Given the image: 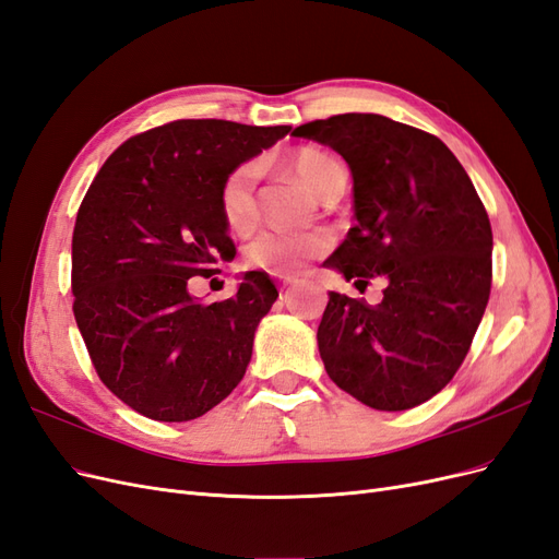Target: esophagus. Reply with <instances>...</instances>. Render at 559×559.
I'll list each match as a JSON object with an SVG mask.
<instances>
[{"instance_id": "34e87169", "label": "esophagus", "mask_w": 559, "mask_h": 559, "mask_svg": "<svg viewBox=\"0 0 559 559\" xmlns=\"http://www.w3.org/2000/svg\"><path fill=\"white\" fill-rule=\"evenodd\" d=\"M298 282L296 280H292V277H286L284 282H282V286H280V289H282V294H286V292H289V289H294V286H296Z\"/></svg>"}]
</instances>
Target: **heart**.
<instances>
[{
	"label": "heart",
	"instance_id": "1",
	"mask_svg": "<svg viewBox=\"0 0 559 559\" xmlns=\"http://www.w3.org/2000/svg\"><path fill=\"white\" fill-rule=\"evenodd\" d=\"M292 170L312 193L324 198L345 175L343 165L314 146H302L292 156ZM259 167L242 163L226 175L218 189V210L226 226L245 235L259 224ZM333 247L326 230H263L245 247V263L273 275H296L308 261L324 257Z\"/></svg>",
	"mask_w": 559,
	"mask_h": 559
}]
</instances>
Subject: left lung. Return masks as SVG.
Instances as JSON below:
<instances>
[{
  "label": "left lung",
  "mask_w": 559,
  "mask_h": 559,
  "mask_svg": "<svg viewBox=\"0 0 559 559\" xmlns=\"http://www.w3.org/2000/svg\"><path fill=\"white\" fill-rule=\"evenodd\" d=\"M292 134L341 154L354 224L324 263L382 300L329 294L317 329L329 378L376 411H408L454 378L492 289V226L452 151L380 114H337Z\"/></svg>",
  "instance_id": "obj_1"
}]
</instances>
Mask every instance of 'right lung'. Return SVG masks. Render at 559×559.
<instances>
[{
    "mask_svg": "<svg viewBox=\"0 0 559 559\" xmlns=\"http://www.w3.org/2000/svg\"><path fill=\"white\" fill-rule=\"evenodd\" d=\"M289 130L222 118L151 128L114 151L83 198L72 310L95 373L140 415L195 419L242 380L275 284L251 270L238 294L212 306L195 302L189 284L235 251L222 181Z\"/></svg>",
    "mask_w": 559,
    "mask_h": 559,
    "instance_id": "obj_1",
    "label": "right lung"
}]
</instances>
